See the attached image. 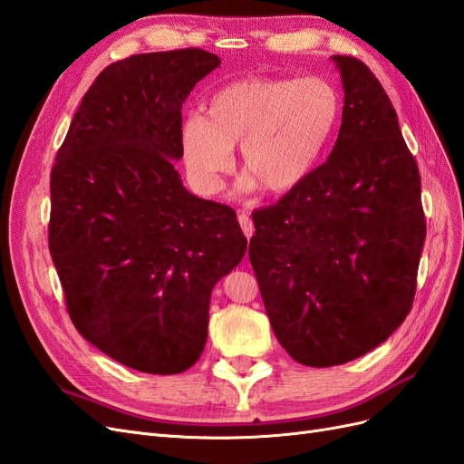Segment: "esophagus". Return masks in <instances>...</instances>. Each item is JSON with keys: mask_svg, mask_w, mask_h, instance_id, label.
<instances>
[{"mask_svg": "<svg viewBox=\"0 0 464 464\" xmlns=\"http://www.w3.org/2000/svg\"><path fill=\"white\" fill-rule=\"evenodd\" d=\"M237 220H240V227H242V230H244V234H246V237H251L254 236V220H251L246 213H240L237 215Z\"/></svg>", "mask_w": 464, "mask_h": 464, "instance_id": "34e87169", "label": "esophagus"}]
</instances>
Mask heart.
<instances>
[{
	"instance_id": "1",
	"label": "heart",
	"mask_w": 464,
	"mask_h": 464,
	"mask_svg": "<svg viewBox=\"0 0 464 464\" xmlns=\"http://www.w3.org/2000/svg\"><path fill=\"white\" fill-rule=\"evenodd\" d=\"M341 94L323 77H249L210 94L207 116L179 130L188 174L220 189L242 145V168L269 193L298 188L314 172L341 120Z\"/></svg>"
}]
</instances>
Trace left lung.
I'll return each mask as SVG.
<instances>
[{
    "mask_svg": "<svg viewBox=\"0 0 464 464\" xmlns=\"http://www.w3.org/2000/svg\"><path fill=\"white\" fill-rule=\"evenodd\" d=\"M333 62L344 87L336 143L298 188L251 215L249 240L276 339L312 368L356 360L395 333L426 240L418 164L395 108L366 63Z\"/></svg>",
    "mask_w": 464,
    "mask_h": 464,
    "instance_id": "1",
    "label": "left lung"
}]
</instances>
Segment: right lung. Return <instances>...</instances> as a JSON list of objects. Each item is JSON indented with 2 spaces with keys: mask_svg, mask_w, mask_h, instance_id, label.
Wrapping results in <instances>:
<instances>
[{
  "mask_svg": "<svg viewBox=\"0 0 464 464\" xmlns=\"http://www.w3.org/2000/svg\"><path fill=\"white\" fill-rule=\"evenodd\" d=\"M220 65L184 48L108 65L77 108L50 176V256L75 329L137 372L199 360L210 292L242 261L234 208L191 195L181 106Z\"/></svg>",
  "mask_w": 464,
  "mask_h": 464,
  "instance_id": "add662e5",
  "label": "right lung"
}]
</instances>
